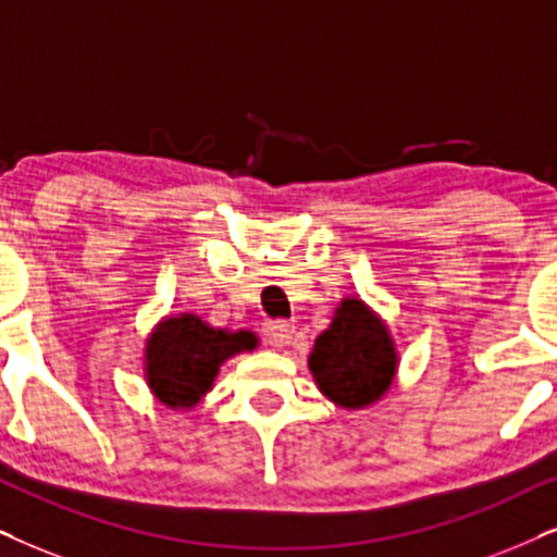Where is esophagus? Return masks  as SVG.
Listing matches in <instances>:
<instances>
[{
  "instance_id": "34e87169",
  "label": "esophagus",
  "mask_w": 557,
  "mask_h": 557,
  "mask_svg": "<svg viewBox=\"0 0 557 557\" xmlns=\"http://www.w3.org/2000/svg\"><path fill=\"white\" fill-rule=\"evenodd\" d=\"M295 334V326L290 321L285 319H277V321H267L264 323V339L272 344V347H285V344H290Z\"/></svg>"
}]
</instances>
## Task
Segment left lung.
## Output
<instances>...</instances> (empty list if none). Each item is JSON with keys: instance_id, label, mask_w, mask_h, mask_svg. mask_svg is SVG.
<instances>
[{"instance_id": "1", "label": "left lung", "mask_w": 557, "mask_h": 557, "mask_svg": "<svg viewBox=\"0 0 557 557\" xmlns=\"http://www.w3.org/2000/svg\"><path fill=\"white\" fill-rule=\"evenodd\" d=\"M398 362L388 323L360 295H344L308 355L315 388L344 411L370 408L388 396Z\"/></svg>"}]
</instances>
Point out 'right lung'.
<instances>
[{"instance_id":"obj_1","label":"right lung","mask_w":557,"mask_h":557,"mask_svg":"<svg viewBox=\"0 0 557 557\" xmlns=\"http://www.w3.org/2000/svg\"><path fill=\"white\" fill-rule=\"evenodd\" d=\"M257 347L259 336L249 329L210 326L193 311L164 315L146 336V385L161 406L193 411L213 391L221 364Z\"/></svg>"}]
</instances>
